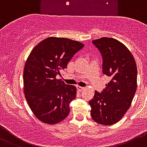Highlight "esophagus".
I'll return each instance as SVG.
<instances>
[{
  "mask_svg": "<svg viewBox=\"0 0 147 147\" xmlns=\"http://www.w3.org/2000/svg\"><path fill=\"white\" fill-rule=\"evenodd\" d=\"M77 90H79V91H83V90H84V87H82V86H77Z\"/></svg>",
  "mask_w": 147,
  "mask_h": 147,
  "instance_id": "1",
  "label": "esophagus"
}]
</instances>
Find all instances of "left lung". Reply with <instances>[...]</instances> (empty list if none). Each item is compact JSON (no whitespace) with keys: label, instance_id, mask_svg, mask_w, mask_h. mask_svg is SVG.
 <instances>
[{"label":"left lung","instance_id":"left-lung-1","mask_svg":"<svg viewBox=\"0 0 147 147\" xmlns=\"http://www.w3.org/2000/svg\"><path fill=\"white\" fill-rule=\"evenodd\" d=\"M103 58V74L110 77L101 93L95 91L89 104L92 119L102 125L121 120L131 105L137 87V68L131 52L121 42L110 37L93 40Z\"/></svg>","mask_w":147,"mask_h":147}]
</instances>
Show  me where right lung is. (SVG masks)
<instances>
[{
	"mask_svg": "<svg viewBox=\"0 0 147 147\" xmlns=\"http://www.w3.org/2000/svg\"><path fill=\"white\" fill-rule=\"evenodd\" d=\"M79 41L50 37L34 47L24 69V92L33 113L41 122L56 124L67 117L77 88L57 76L67 68L75 53L84 47Z\"/></svg>",
	"mask_w": 147,
	"mask_h": 147,
	"instance_id": "right-lung-1",
	"label": "right lung"
}]
</instances>
